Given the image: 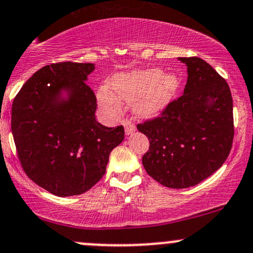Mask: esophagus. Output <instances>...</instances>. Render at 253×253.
<instances>
[{
	"instance_id": "1",
	"label": "esophagus",
	"mask_w": 253,
	"mask_h": 253,
	"mask_svg": "<svg viewBox=\"0 0 253 253\" xmlns=\"http://www.w3.org/2000/svg\"><path fill=\"white\" fill-rule=\"evenodd\" d=\"M124 126H125V132H126L127 135L132 134V133L135 131V125L133 124V121L129 120V119H125Z\"/></svg>"
}]
</instances>
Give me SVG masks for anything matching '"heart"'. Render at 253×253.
I'll list each match as a JSON object with an SVG mask.
<instances>
[{
    "label": "heart",
    "instance_id": "1",
    "mask_svg": "<svg viewBox=\"0 0 253 253\" xmlns=\"http://www.w3.org/2000/svg\"><path fill=\"white\" fill-rule=\"evenodd\" d=\"M179 78L174 73H162L157 68L137 69L113 79L112 88L102 86L97 92L99 104L110 114L121 110V101L132 103L135 113L156 115L170 103L179 88Z\"/></svg>",
    "mask_w": 253,
    "mask_h": 253
}]
</instances>
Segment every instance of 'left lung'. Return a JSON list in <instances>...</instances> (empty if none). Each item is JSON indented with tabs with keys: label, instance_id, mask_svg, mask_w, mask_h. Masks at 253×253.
Listing matches in <instances>:
<instances>
[{
	"label": "left lung",
	"instance_id": "1",
	"mask_svg": "<svg viewBox=\"0 0 253 253\" xmlns=\"http://www.w3.org/2000/svg\"><path fill=\"white\" fill-rule=\"evenodd\" d=\"M187 66L184 95L161 116L137 128L150 140L143 156L146 173L161 185L187 188L212 175L224 163L234 137L229 86L199 57H179Z\"/></svg>",
	"mask_w": 253,
	"mask_h": 253
}]
</instances>
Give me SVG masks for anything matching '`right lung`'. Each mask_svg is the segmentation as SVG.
<instances>
[{"instance_id":"add662e5","label":"right lung","mask_w":253,"mask_h":253,"mask_svg":"<svg viewBox=\"0 0 253 253\" xmlns=\"http://www.w3.org/2000/svg\"><path fill=\"white\" fill-rule=\"evenodd\" d=\"M93 69V63L69 61L44 66L14 98L12 133L19 161L32 181L55 196L90 190L125 138L122 126L96 121V96L85 83Z\"/></svg>"}]
</instances>
